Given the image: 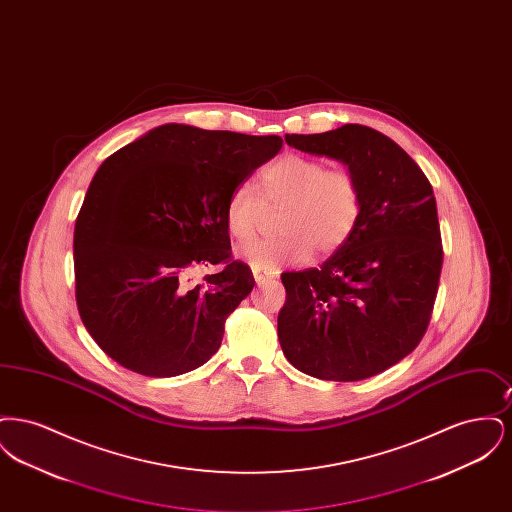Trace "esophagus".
Returning <instances> with one entry per match:
<instances>
[{
    "label": "esophagus",
    "instance_id": "1",
    "mask_svg": "<svg viewBox=\"0 0 512 512\" xmlns=\"http://www.w3.org/2000/svg\"><path fill=\"white\" fill-rule=\"evenodd\" d=\"M253 270V278L255 282L261 286V284H267L270 280H274V272H268L265 268L251 267Z\"/></svg>",
    "mask_w": 512,
    "mask_h": 512
}]
</instances>
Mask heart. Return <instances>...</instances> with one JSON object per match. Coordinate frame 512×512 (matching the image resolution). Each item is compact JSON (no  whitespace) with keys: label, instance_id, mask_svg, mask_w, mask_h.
I'll return each instance as SVG.
<instances>
[{"label":"heart","instance_id":"1","mask_svg":"<svg viewBox=\"0 0 512 512\" xmlns=\"http://www.w3.org/2000/svg\"><path fill=\"white\" fill-rule=\"evenodd\" d=\"M267 203L284 207L278 217L280 236L259 238L240 249L251 267L274 270L301 263L311 251L328 255L349 240L363 213V190L347 169H326L313 157L288 153L259 174ZM261 199L249 184L236 186L224 205V224L232 238L244 242L255 232Z\"/></svg>","mask_w":512,"mask_h":512}]
</instances>
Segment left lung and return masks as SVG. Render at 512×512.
<instances>
[{
  "mask_svg": "<svg viewBox=\"0 0 512 512\" xmlns=\"http://www.w3.org/2000/svg\"><path fill=\"white\" fill-rule=\"evenodd\" d=\"M286 144L343 163L363 213L320 268L282 274L278 340L309 376L365 380L405 359L428 328L443 261L432 184L405 149L361 124L286 134Z\"/></svg>",
  "mask_w": 512,
  "mask_h": 512,
  "instance_id": "1",
  "label": "left lung"
}]
</instances>
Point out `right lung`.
<instances>
[{"label":"right lung","instance_id":"obj_1","mask_svg":"<svg viewBox=\"0 0 512 512\" xmlns=\"http://www.w3.org/2000/svg\"><path fill=\"white\" fill-rule=\"evenodd\" d=\"M280 149V136L169 122L101 163L74 224V278L80 318L113 361L171 378L219 351L255 286L230 259L224 205ZM201 264L221 270L184 287L179 276Z\"/></svg>","mask_w":512,"mask_h":512}]
</instances>
